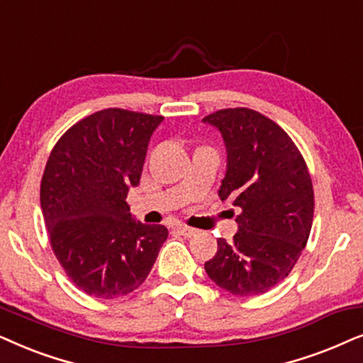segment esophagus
<instances>
[{
  "mask_svg": "<svg viewBox=\"0 0 363 363\" xmlns=\"http://www.w3.org/2000/svg\"><path fill=\"white\" fill-rule=\"evenodd\" d=\"M176 232H179L181 235H184V238H194V235L197 234L196 229H192V227H187L184 224L176 225Z\"/></svg>",
  "mask_w": 363,
  "mask_h": 363,
  "instance_id": "esophagus-1",
  "label": "esophagus"
}]
</instances>
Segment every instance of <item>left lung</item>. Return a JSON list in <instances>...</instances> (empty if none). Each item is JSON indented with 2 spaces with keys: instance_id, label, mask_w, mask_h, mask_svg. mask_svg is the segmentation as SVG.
Returning <instances> with one entry per match:
<instances>
[{
  "instance_id": "1",
  "label": "left lung",
  "mask_w": 363,
  "mask_h": 363,
  "mask_svg": "<svg viewBox=\"0 0 363 363\" xmlns=\"http://www.w3.org/2000/svg\"><path fill=\"white\" fill-rule=\"evenodd\" d=\"M227 149L219 196L240 207L238 234L217 240L204 269L232 296L270 291L291 274L306 247L313 220V187L307 164L289 134L249 108L206 116Z\"/></svg>"
}]
</instances>
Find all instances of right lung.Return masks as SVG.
I'll use <instances>...</instances> for the list:
<instances>
[{
  "label": "right lung",
  "instance_id": "add662e5",
  "mask_svg": "<svg viewBox=\"0 0 363 363\" xmlns=\"http://www.w3.org/2000/svg\"><path fill=\"white\" fill-rule=\"evenodd\" d=\"M162 119L98 111L71 125L48 157L40 197L51 249L88 296L119 298L136 291L167 239L166 227L136 220L125 202Z\"/></svg>",
  "mask_w": 363,
  "mask_h": 363
}]
</instances>
